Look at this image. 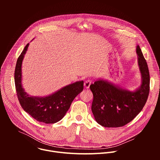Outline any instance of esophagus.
<instances>
[{"label": "esophagus", "mask_w": 160, "mask_h": 160, "mask_svg": "<svg viewBox=\"0 0 160 160\" xmlns=\"http://www.w3.org/2000/svg\"><path fill=\"white\" fill-rule=\"evenodd\" d=\"M91 80H86L85 82H84V87L86 88H88L90 84H91Z\"/></svg>", "instance_id": "esophagus-1"}]
</instances>
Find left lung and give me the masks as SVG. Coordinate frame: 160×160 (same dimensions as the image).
Here are the masks:
<instances>
[{
	"label": "left lung",
	"mask_w": 160,
	"mask_h": 160,
	"mask_svg": "<svg viewBox=\"0 0 160 160\" xmlns=\"http://www.w3.org/2000/svg\"><path fill=\"white\" fill-rule=\"evenodd\" d=\"M141 84L130 91L99 78L90 88L93 94L92 111L96 121L104 127H120L131 122L141 111L149 92L148 64L139 45L136 47Z\"/></svg>",
	"instance_id": "1"
}]
</instances>
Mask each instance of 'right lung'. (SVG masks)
<instances>
[{
  "mask_svg": "<svg viewBox=\"0 0 160 160\" xmlns=\"http://www.w3.org/2000/svg\"><path fill=\"white\" fill-rule=\"evenodd\" d=\"M28 46L29 43L18 58L15 68L14 81L18 100L22 109L36 120L45 123H56L64 117L75 97L83 90V81L68 85L45 97L29 95L21 82L22 62Z\"/></svg>",
  "mask_w": 160,
  "mask_h": 160,
  "instance_id": "1",
  "label": "right lung"
}]
</instances>
